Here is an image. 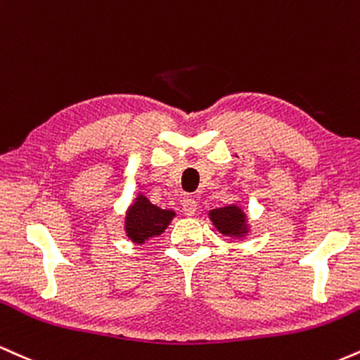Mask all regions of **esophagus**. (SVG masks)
<instances>
[{"mask_svg": "<svg viewBox=\"0 0 360 360\" xmlns=\"http://www.w3.org/2000/svg\"><path fill=\"white\" fill-rule=\"evenodd\" d=\"M197 200L193 199V197H185L184 200H181V207H184V212L187 214V216H193L197 211Z\"/></svg>", "mask_w": 360, "mask_h": 360, "instance_id": "34e87169", "label": "esophagus"}]
</instances>
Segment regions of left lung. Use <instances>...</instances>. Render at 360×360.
<instances>
[{"label": "left lung", "instance_id": "obj_1", "mask_svg": "<svg viewBox=\"0 0 360 360\" xmlns=\"http://www.w3.org/2000/svg\"><path fill=\"white\" fill-rule=\"evenodd\" d=\"M209 216H211L217 231L226 234V236H243L246 233V217L238 205L212 209Z\"/></svg>", "mask_w": 360, "mask_h": 360}]
</instances>
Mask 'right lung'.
Wrapping results in <instances>:
<instances>
[{
	"instance_id": "obj_1",
	"label": "right lung",
	"mask_w": 360,
	"mask_h": 360,
	"mask_svg": "<svg viewBox=\"0 0 360 360\" xmlns=\"http://www.w3.org/2000/svg\"><path fill=\"white\" fill-rule=\"evenodd\" d=\"M175 212L156 207L144 195H139L129 207L126 216L127 236L134 243H144L153 236H160L167 229Z\"/></svg>"
}]
</instances>
